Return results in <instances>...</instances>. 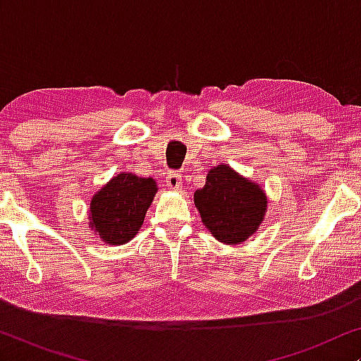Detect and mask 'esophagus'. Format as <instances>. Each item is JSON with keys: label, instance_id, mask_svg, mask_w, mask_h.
<instances>
[{"label": "esophagus", "instance_id": "esophagus-1", "mask_svg": "<svg viewBox=\"0 0 361 361\" xmlns=\"http://www.w3.org/2000/svg\"><path fill=\"white\" fill-rule=\"evenodd\" d=\"M166 185L169 187L171 190H180L182 187V176L177 174V172H169L166 177Z\"/></svg>", "mask_w": 361, "mask_h": 361}]
</instances>
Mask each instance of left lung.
Listing matches in <instances>:
<instances>
[{
	"mask_svg": "<svg viewBox=\"0 0 361 361\" xmlns=\"http://www.w3.org/2000/svg\"><path fill=\"white\" fill-rule=\"evenodd\" d=\"M194 204L205 228L225 245H241L256 233L268 209L264 190L226 164L212 167Z\"/></svg>",
	"mask_w": 361,
	"mask_h": 361,
	"instance_id": "8db88e82",
	"label": "left lung"
}]
</instances>
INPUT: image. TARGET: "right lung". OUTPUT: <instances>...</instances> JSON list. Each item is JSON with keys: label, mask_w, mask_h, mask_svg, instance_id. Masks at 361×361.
<instances>
[{"label": "right lung", "mask_w": 361, "mask_h": 361, "mask_svg": "<svg viewBox=\"0 0 361 361\" xmlns=\"http://www.w3.org/2000/svg\"><path fill=\"white\" fill-rule=\"evenodd\" d=\"M156 192V180L151 177L120 172L90 202L88 224L93 233L106 245L128 243L141 230Z\"/></svg>", "instance_id": "right-lung-1"}]
</instances>
